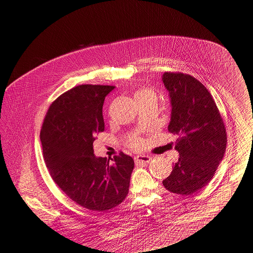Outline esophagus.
Masks as SVG:
<instances>
[{
  "label": "esophagus",
  "mask_w": 253,
  "mask_h": 253,
  "mask_svg": "<svg viewBox=\"0 0 253 253\" xmlns=\"http://www.w3.org/2000/svg\"><path fill=\"white\" fill-rule=\"evenodd\" d=\"M151 161V158L149 156H144V155H139L135 158L136 164H148Z\"/></svg>",
  "instance_id": "obj_1"
}]
</instances>
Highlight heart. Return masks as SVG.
<instances>
[{
  "instance_id": "obj_1",
  "label": "heart",
  "mask_w": 253,
  "mask_h": 253,
  "mask_svg": "<svg viewBox=\"0 0 253 253\" xmlns=\"http://www.w3.org/2000/svg\"><path fill=\"white\" fill-rule=\"evenodd\" d=\"M155 96H156L155 92L151 89H148V88H140L135 93V99L136 100H139V99H142V98H147V97H155ZM131 144L133 146H138L139 142H138V140H133L131 142Z\"/></svg>"
}]
</instances>
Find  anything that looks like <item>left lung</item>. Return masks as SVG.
Returning a JSON list of instances; mask_svg holds the SVG:
<instances>
[{"mask_svg": "<svg viewBox=\"0 0 253 253\" xmlns=\"http://www.w3.org/2000/svg\"><path fill=\"white\" fill-rule=\"evenodd\" d=\"M162 81L169 91L172 107L168 129L179 136L175 149L180 156L163 184L173 193L191 195L210 183L223 160L226 128L203 83L179 72H165Z\"/></svg>", "mask_w": 253, "mask_h": 253, "instance_id": "1", "label": "left lung"}]
</instances>
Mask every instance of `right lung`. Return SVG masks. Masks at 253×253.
<instances>
[{
    "instance_id": "obj_1",
    "label": "right lung",
    "mask_w": 253,
    "mask_h": 253,
    "mask_svg": "<svg viewBox=\"0 0 253 253\" xmlns=\"http://www.w3.org/2000/svg\"><path fill=\"white\" fill-rule=\"evenodd\" d=\"M115 86L83 84L49 106L41 130L43 160L55 183L74 203L106 211L126 198L134 168L131 157L93 154L95 135L105 130L103 106Z\"/></svg>"
}]
</instances>
